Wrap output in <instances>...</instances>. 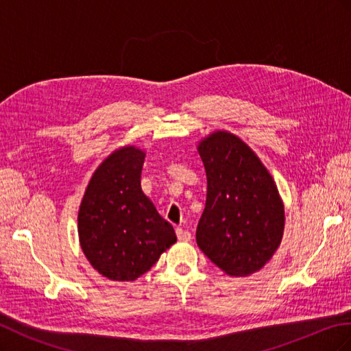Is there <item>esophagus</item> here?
<instances>
[{
  "label": "esophagus",
  "mask_w": 351,
  "mask_h": 351,
  "mask_svg": "<svg viewBox=\"0 0 351 351\" xmlns=\"http://www.w3.org/2000/svg\"><path fill=\"white\" fill-rule=\"evenodd\" d=\"M176 232H177V237H178L180 241H190V239H192V234H190V231L183 228V227H177Z\"/></svg>",
  "instance_id": "obj_1"
}]
</instances>
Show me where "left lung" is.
<instances>
[{"mask_svg": "<svg viewBox=\"0 0 351 351\" xmlns=\"http://www.w3.org/2000/svg\"><path fill=\"white\" fill-rule=\"evenodd\" d=\"M208 192L196 241L218 268L246 277L265 267L284 232V206L268 169L250 147L227 132L199 145Z\"/></svg>", "mask_w": 351, "mask_h": 351, "instance_id": "8db88e82", "label": "left lung"}]
</instances>
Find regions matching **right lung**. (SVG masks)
<instances>
[{
    "label": "right lung",
    "instance_id": "obj_1",
    "mask_svg": "<svg viewBox=\"0 0 351 351\" xmlns=\"http://www.w3.org/2000/svg\"><path fill=\"white\" fill-rule=\"evenodd\" d=\"M145 152L115 151L98 167L79 209L82 250L112 281H134L149 271L177 237L141 187Z\"/></svg>",
    "mask_w": 351,
    "mask_h": 351
}]
</instances>
